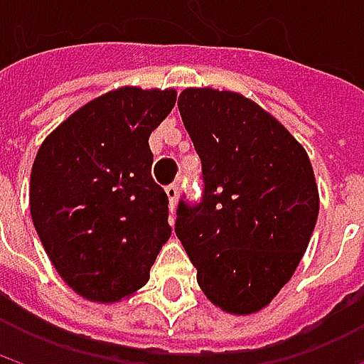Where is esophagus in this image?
I'll return each mask as SVG.
<instances>
[{"mask_svg":"<svg viewBox=\"0 0 364 364\" xmlns=\"http://www.w3.org/2000/svg\"><path fill=\"white\" fill-rule=\"evenodd\" d=\"M166 196H168V206H171V210H175L177 198H179V185H177V183L166 185Z\"/></svg>","mask_w":364,"mask_h":364,"instance_id":"obj_1","label":"esophagus"}]
</instances>
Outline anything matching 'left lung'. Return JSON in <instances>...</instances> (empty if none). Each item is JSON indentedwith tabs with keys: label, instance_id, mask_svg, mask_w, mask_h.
<instances>
[{
	"label": "left lung",
	"instance_id": "8db88e82",
	"mask_svg": "<svg viewBox=\"0 0 364 364\" xmlns=\"http://www.w3.org/2000/svg\"><path fill=\"white\" fill-rule=\"evenodd\" d=\"M179 111L204 193L200 204L179 202L175 234L215 306L259 312L291 280L318 219L310 158L274 115L238 92L185 88Z\"/></svg>",
	"mask_w": 364,
	"mask_h": 364
}]
</instances>
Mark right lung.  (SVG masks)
<instances>
[{
	"label": "right lung",
	"mask_w": 364,
	"mask_h": 364,
	"mask_svg": "<svg viewBox=\"0 0 364 364\" xmlns=\"http://www.w3.org/2000/svg\"><path fill=\"white\" fill-rule=\"evenodd\" d=\"M175 101L173 88L111 90L71 113L37 151L29 185L37 236L60 278L90 301L139 291L171 238L149 134Z\"/></svg>",
	"instance_id": "add662e5"
}]
</instances>
